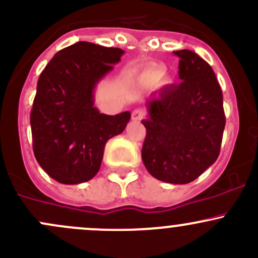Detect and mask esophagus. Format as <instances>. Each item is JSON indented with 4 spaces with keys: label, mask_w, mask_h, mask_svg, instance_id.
Instances as JSON below:
<instances>
[{
    "label": "esophagus",
    "mask_w": 258,
    "mask_h": 258,
    "mask_svg": "<svg viewBox=\"0 0 258 258\" xmlns=\"http://www.w3.org/2000/svg\"><path fill=\"white\" fill-rule=\"evenodd\" d=\"M143 117H145V111L141 110V108H136V110H134V112H132V120L141 121Z\"/></svg>",
    "instance_id": "obj_1"
}]
</instances>
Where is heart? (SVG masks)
I'll return each instance as SVG.
<instances>
[{"label":"heart","instance_id":"1","mask_svg":"<svg viewBox=\"0 0 258 258\" xmlns=\"http://www.w3.org/2000/svg\"><path fill=\"white\" fill-rule=\"evenodd\" d=\"M165 74V70L162 68H147L141 75V83L150 88L159 85Z\"/></svg>","mask_w":258,"mask_h":258}]
</instances>
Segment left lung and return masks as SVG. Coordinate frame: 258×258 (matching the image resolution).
Wrapping results in <instances>:
<instances>
[{
  "label": "left lung",
  "instance_id": "8db88e82",
  "mask_svg": "<svg viewBox=\"0 0 258 258\" xmlns=\"http://www.w3.org/2000/svg\"><path fill=\"white\" fill-rule=\"evenodd\" d=\"M173 53L181 83L147 100L142 161L158 180L186 184L218 159L226 118L210 65L191 50Z\"/></svg>",
  "mask_w": 258,
  "mask_h": 258
}]
</instances>
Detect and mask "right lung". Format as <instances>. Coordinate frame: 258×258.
Returning <instances> with one entry per match:
<instances>
[{"instance_id": "obj_1", "label": "right lung", "mask_w": 258, "mask_h": 258, "mask_svg": "<svg viewBox=\"0 0 258 258\" xmlns=\"http://www.w3.org/2000/svg\"><path fill=\"white\" fill-rule=\"evenodd\" d=\"M123 53L78 42L59 50L40 74L31 111L33 152L54 180L79 184L93 179L106 142L128 123V111L110 116L94 107L95 86Z\"/></svg>"}]
</instances>
